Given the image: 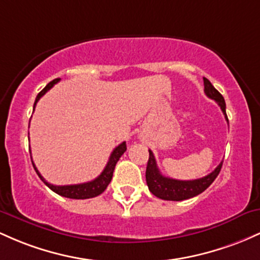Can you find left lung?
I'll list each match as a JSON object with an SVG mask.
<instances>
[{
	"label": "left lung",
	"instance_id": "left-lung-1",
	"mask_svg": "<svg viewBox=\"0 0 260 260\" xmlns=\"http://www.w3.org/2000/svg\"><path fill=\"white\" fill-rule=\"evenodd\" d=\"M204 92L209 98L214 99L220 106L224 118L229 122V118H227L226 114V103H224L222 94L205 77H204ZM148 152H150V157H148L147 167H146V183H147L151 193L154 197L163 200L180 201L197 197V195L201 194L211 185V183L216 179L221 171V167H222V162H221L208 176L193 180H178L162 176L158 167H157L153 152L151 150H148Z\"/></svg>",
	"mask_w": 260,
	"mask_h": 260
}]
</instances>
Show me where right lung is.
<instances>
[{
  "instance_id": "add662e5",
  "label": "right lung",
  "mask_w": 260,
  "mask_h": 260,
  "mask_svg": "<svg viewBox=\"0 0 260 260\" xmlns=\"http://www.w3.org/2000/svg\"><path fill=\"white\" fill-rule=\"evenodd\" d=\"M59 81H60V78H56V80L51 81L50 83L46 84L45 88H44L42 92H39V94H38L36 98V102H34V109H36L38 101H39V99L42 98L43 95L45 94V93L48 92L55 83L59 82ZM125 151H126V142H121L120 145L116 146L114 150H113V152L109 157V161H108L106 168L103 169V172H102V173L99 174L95 179L91 180V182L82 183V184H74V185L50 184V183L46 182V180L42 177V174L39 173V171L37 169L36 165H34L33 161H31V163H33V167H34V169H36L37 174L39 176L40 179H42L43 182L45 183V184L48 185L52 191H55L56 194L61 195V197L70 198V199H89V198L98 197L99 194H102L104 190H106L108 184H109L110 180H112V178H113V172H114L115 165L118 163L119 158H120L121 154L124 153Z\"/></svg>"
}]
</instances>
